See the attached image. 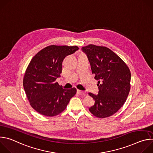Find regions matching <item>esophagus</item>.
Returning <instances> with one entry per match:
<instances>
[{"label":"esophagus","mask_w":153,"mask_h":153,"mask_svg":"<svg viewBox=\"0 0 153 153\" xmlns=\"http://www.w3.org/2000/svg\"><path fill=\"white\" fill-rule=\"evenodd\" d=\"M77 93L79 95H82V94H84L85 93V92L83 91H81V90H77Z\"/></svg>","instance_id":"1"}]
</instances>
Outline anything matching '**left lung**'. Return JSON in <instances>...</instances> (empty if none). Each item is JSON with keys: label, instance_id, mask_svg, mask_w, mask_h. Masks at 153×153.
<instances>
[{"label": "left lung", "instance_id": "obj_1", "mask_svg": "<svg viewBox=\"0 0 153 153\" xmlns=\"http://www.w3.org/2000/svg\"><path fill=\"white\" fill-rule=\"evenodd\" d=\"M98 80V94L89 93L95 101L89 108L94 116L105 118L116 113L125 102L130 90L131 73L125 63L105 47L89 45L82 48Z\"/></svg>", "mask_w": 153, "mask_h": 153}]
</instances>
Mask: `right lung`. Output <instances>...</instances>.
I'll use <instances>...</instances> for the list:
<instances>
[{"mask_svg": "<svg viewBox=\"0 0 153 153\" xmlns=\"http://www.w3.org/2000/svg\"><path fill=\"white\" fill-rule=\"evenodd\" d=\"M77 46L50 45L37 53L29 63L24 77L23 85L31 106L39 113L55 116L63 111L76 89L65 90L56 82L60 77L62 62L73 54Z\"/></svg>", "mask_w": 153, "mask_h": 153, "instance_id": "obj_1", "label": "right lung"}]
</instances>
